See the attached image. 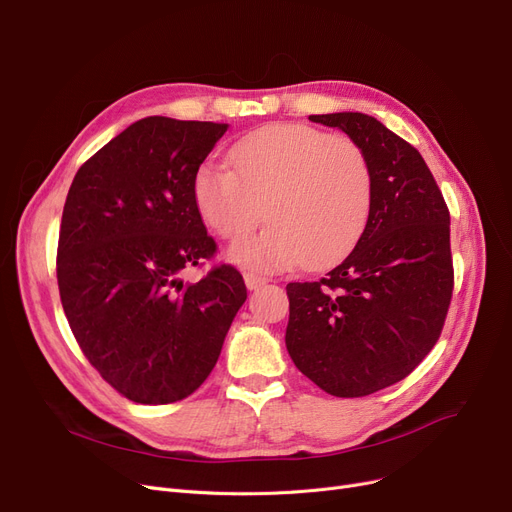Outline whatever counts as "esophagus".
Instances as JSON below:
<instances>
[{"label": "esophagus", "instance_id": "34e87169", "mask_svg": "<svg viewBox=\"0 0 512 512\" xmlns=\"http://www.w3.org/2000/svg\"><path fill=\"white\" fill-rule=\"evenodd\" d=\"M243 281H246V287H248V289H258V287H262L269 279L260 277V275H256V273H246V275H243Z\"/></svg>", "mask_w": 512, "mask_h": 512}]
</instances>
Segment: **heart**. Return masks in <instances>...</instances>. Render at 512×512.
Segmentation results:
<instances>
[{"label":"heart","mask_w":512,"mask_h":512,"mask_svg":"<svg viewBox=\"0 0 512 512\" xmlns=\"http://www.w3.org/2000/svg\"><path fill=\"white\" fill-rule=\"evenodd\" d=\"M233 168L204 164L193 196L206 225L225 239L250 233L262 218L271 225L237 241L229 256L256 271H281L306 262L325 266L342 258L369 225L375 177L362 145L348 135L277 123L239 139Z\"/></svg>","instance_id":"1"}]
</instances>
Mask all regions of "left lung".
Listing matches in <instances>:
<instances>
[{
	"label": "left lung",
	"instance_id": "1",
	"mask_svg": "<svg viewBox=\"0 0 512 512\" xmlns=\"http://www.w3.org/2000/svg\"><path fill=\"white\" fill-rule=\"evenodd\" d=\"M367 152L375 198L354 250L319 281L289 283L287 352L323 392L362 398L415 371L454 289L450 212L417 148L360 112L312 114Z\"/></svg>",
	"mask_w": 512,
	"mask_h": 512
}]
</instances>
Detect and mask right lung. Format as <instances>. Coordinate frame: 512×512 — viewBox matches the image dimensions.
<instances>
[{
	"label": "right lung",
	"mask_w": 512,
	"mask_h": 512,
	"mask_svg": "<svg viewBox=\"0 0 512 512\" xmlns=\"http://www.w3.org/2000/svg\"><path fill=\"white\" fill-rule=\"evenodd\" d=\"M229 125L141 118L72 181L56 273L62 308L91 367L137 404H173L206 381L248 298L231 264L181 279L216 254L193 179Z\"/></svg>",
	"instance_id": "right-lung-1"
}]
</instances>
